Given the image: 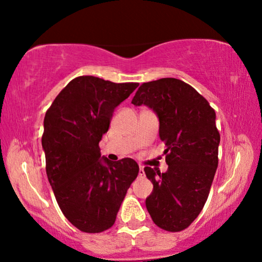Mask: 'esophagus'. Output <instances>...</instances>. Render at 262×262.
Here are the masks:
<instances>
[{
    "label": "esophagus",
    "mask_w": 262,
    "mask_h": 262,
    "mask_svg": "<svg viewBox=\"0 0 262 262\" xmlns=\"http://www.w3.org/2000/svg\"><path fill=\"white\" fill-rule=\"evenodd\" d=\"M138 175H139V177H144V175H145V173H144V169H143V167H142V166H139Z\"/></svg>",
    "instance_id": "obj_1"
}]
</instances>
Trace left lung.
<instances>
[{"mask_svg":"<svg viewBox=\"0 0 262 262\" xmlns=\"http://www.w3.org/2000/svg\"><path fill=\"white\" fill-rule=\"evenodd\" d=\"M132 103L154 110L167 146L166 173L144 168L154 185L146 210L163 230H185L202 212L216 174L221 141L216 113L194 88L173 77L141 84Z\"/></svg>","mask_w":262,"mask_h":262,"instance_id":"left-lung-1","label":"left lung"}]
</instances>
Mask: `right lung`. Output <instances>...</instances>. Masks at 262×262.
<instances>
[{"mask_svg": "<svg viewBox=\"0 0 262 262\" xmlns=\"http://www.w3.org/2000/svg\"><path fill=\"white\" fill-rule=\"evenodd\" d=\"M138 83L78 76L64 87L44 118L46 174L64 216L78 230L102 232L114 224L139 167L132 159L111 162L99 142L114 108Z\"/></svg>", "mask_w": 262, "mask_h": 262, "instance_id": "obj_1", "label": "right lung"}]
</instances>
